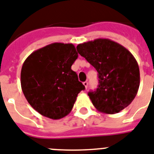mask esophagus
<instances>
[{"instance_id": "34e87169", "label": "esophagus", "mask_w": 154, "mask_h": 154, "mask_svg": "<svg viewBox=\"0 0 154 154\" xmlns=\"http://www.w3.org/2000/svg\"><path fill=\"white\" fill-rule=\"evenodd\" d=\"M83 85H85V88L87 89L88 88V81H85V82H84V83H83Z\"/></svg>"}]
</instances>
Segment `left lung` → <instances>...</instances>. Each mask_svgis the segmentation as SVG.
<instances>
[{
  "instance_id": "left-lung-1",
  "label": "left lung",
  "mask_w": 154,
  "mask_h": 154,
  "mask_svg": "<svg viewBox=\"0 0 154 154\" xmlns=\"http://www.w3.org/2000/svg\"><path fill=\"white\" fill-rule=\"evenodd\" d=\"M77 50L98 72V88L88 94L97 110L114 114L130 105L140 84L139 65L132 54L104 38L80 44Z\"/></svg>"
}]
</instances>
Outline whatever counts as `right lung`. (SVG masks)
Wrapping results in <instances>:
<instances>
[{
  "mask_svg": "<svg viewBox=\"0 0 154 154\" xmlns=\"http://www.w3.org/2000/svg\"><path fill=\"white\" fill-rule=\"evenodd\" d=\"M78 57L73 44L53 43L33 51L21 69V87L27 102L40 114L53 120L70 113L85 88L71 69Z\"/></svg>",
  "mask_w": 154,
  "mask_h": 154,
  "instance_id": "add662e5",
  "label": "right lung"
}]
</instances>
